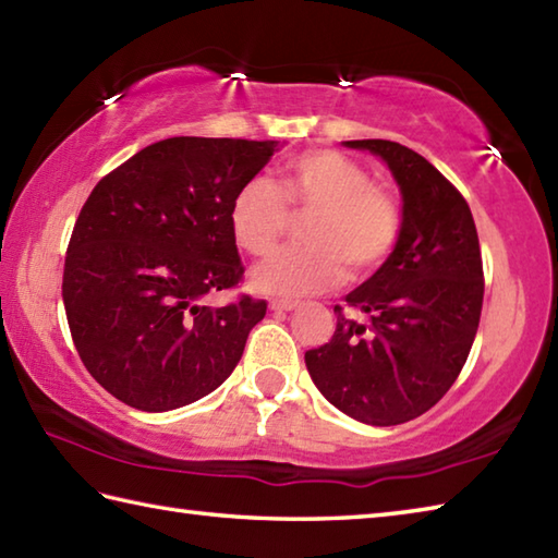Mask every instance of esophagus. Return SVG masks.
<instances>
[{
	"label": "esophagus",
	"instance_id": "1",
	"mask_svg": "<svg viewBox=\"0 0 558 558\" xmlns=\"http://www.w3.org/2000/svg\"><path fill=\"white\" fill-rule=\"evenodd\" d=\"M295 305H299L295 301H279V299H271V301H269V308H271V311H277V313L293 311Z\"/></svg>",
	"mask_w": 558,
	"mask_h": 558
}]
</instances>
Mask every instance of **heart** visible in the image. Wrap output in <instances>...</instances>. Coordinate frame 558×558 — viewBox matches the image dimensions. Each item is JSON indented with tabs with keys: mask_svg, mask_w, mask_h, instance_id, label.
I'll return each mask as SVG.
<instances>
[{
	"mask_svg": "<svg viewBox=\"0 0 558 558\" xmlns=\"http://www.w3.org/2000/svg\"><path fill=\"white\" fill-rule=\"evenodd\" d=\"M303 226L305 247L283 250L253 271V287L269 295H303L335 287L349 271L363 279L385 265L400 238V207L368 170L332 149L295 154L279 170L277 187L250 178L231 199L233 241L247 255L263 257Z\"/></svg>",
	"mask_w": 558,
	"mask_h": 558,
	"instance_id": "obj_1",
	"label": "heart"
}]
</instances>
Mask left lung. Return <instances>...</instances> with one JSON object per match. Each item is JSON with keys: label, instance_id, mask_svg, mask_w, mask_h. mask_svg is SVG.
Segmentation results:
<instances>
[{"label": "left lung", "instance_id": "8db88e82", "mask_svg": "<svg viewBox=\"0 0 558 558\" xmlns=\"http://www.w3.org/2000/svg\"><path fill=\"white\" fill-rule=\"evenodd\" d=\"M390 168L402 195L397 245L347 305L371 325L337 313V329L305 351L315 388L339 412L397 426L428 412L470 356L484 301V269L468 202L424 156L388 140L344 142Z\"/></svg>", "mask_w": 558, "mask_h": 558}]
</instances>
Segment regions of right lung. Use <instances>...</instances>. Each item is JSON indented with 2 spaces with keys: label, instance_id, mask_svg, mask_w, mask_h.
<instances>
[{
  "label": "right lung",
  "instance_id": "1",
  "mask_svg": "<svg viewBox=\"0 0 558 558\" xmlns=\"http://www.w3.org/2000/svg\"><path fill=\"white\" fill-rule=\"evenodd\" d=\"M279 142L170 136L90 192L66 247L62 301L86 371L142 412L214 392L243 356L265 301L204 295L243 277L231 199Z\"/></svg>",
  "mask_w": 558,
  "mask_h": 558
}]
</instances>
